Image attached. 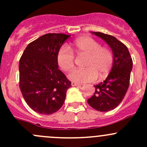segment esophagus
<instances>
[{
  "instance_id": "1",
  "label": "esophagus",
  "mask_w": 147,
  "mask_h": 147,
  "mask_svg": "<svg viewBox=\"0 0 147 147\" xmlns=\"http://www.w3.org/2000/svg\"><path fill=\"white\" fill-rule=\"evenodd\" d=\"M71 84H72V87H77V86H80L81 85L80 84H78V83L74 82H72V83H71Z\"/></svg>"
}]
</instances>
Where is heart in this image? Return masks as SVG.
<instances>
[{
  "label": "heart",
  "mask_w": 147,
  "mask_h": 147,
  "mask_svg": "<svg viewBox=\"0 0 147 147\" xmlns=\"http://www.w3.org/2000/svg\"><path fill=\"white\" fill-rule=\"evenodd\" d=\"M71 49L78 57H86L84 67L85 69H76L68 78L76 83L92 82L107 78L112 67L113 55L109 49L101 47L99 42L90 37L80 38L73 42ZM57 65L65 72L75 68V55L69 47L63 46L57 54Z\"/></svg>",
  "instance_id": "heart-1"
}]
</instances>
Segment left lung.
Masks as SVG:
<instances>
[{"label": "left lung", "instance_id": "left-lung-1", "mask_svg": "<svg viewBox=\"0 0 147 147\" xmlns=\"http://www.w3.org/2000/svg\"><path fill=\"white\" fill-rule=\"evenodd\" d=\"M92 33L102 38L111 47L114 62L107 78L94 85V94L87 100V102L99 112H108L116 108L127 93L132 69V59L127 46L115 37L100 32Z\"/></svg>", "mask_w": 147, "mask_h": 147}]
</instances>
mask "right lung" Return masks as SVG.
Returning <instances> with one entry per match:
<instances>
[{"mask_svg": "<svg viewBox=\"0 0 147 147\" xmlns=\"http://www.w3.org/2000/svg\"><path fill=\"white\" fill-rule=\"evenodd\" d=\"M70 35L47 33L28 44L19 62V87L28 106L41 115L61 108L71 82L58 69L57 54Z\"/></svg>", "mask_w": 147, "mask_h": 147, "instance_id": "add662e5", "label": "right lung"}]
</instances>
